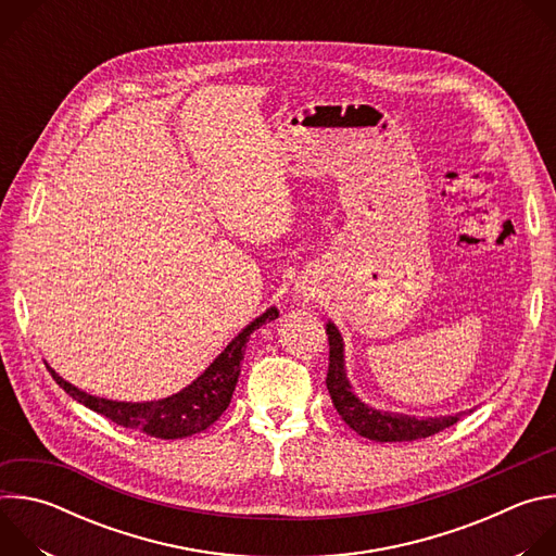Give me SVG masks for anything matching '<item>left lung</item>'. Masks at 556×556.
Here are the masks:
<instances>
[{"mask_svg":"<svg viewBox=\"0 0 556 556\" xmlns=\"http://www.w3.org/2000/svg\"><path fill=\"white\" fill-rule=\"evenodd\" d=\"M326 332L330 341V367L326 378L330 399L339 416L345 420V425H350V429H354L358 435L376 442H412L444 431L459 420L462 414L440 418H416L407 414H389L367 407L356 399V393L352 391V384L348 380L341 332L332 321H328Z\"/></svg>","mask_w":556,"mask_h":556,"instance_id":"8db88e82","label":"left lung"}]
</instances>
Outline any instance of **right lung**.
<instances>
[{
  "mask_svg": "<svg viewBox=\"0 0 556 556\" xmlns=\"http://www.w3.org/2000/svg\"><path fill=\"white\" fill-rule=\"evenodd\" d=\"M279 316L277 307H268L262 316H257L251 326H247L240 334H237L224 352L182 391L169 395L163 401L151 403H118L99 399V395H90L78 387L63 380L48 363V371L56 380V384L70 393L74 401L86 405L88 409L110 418L118 427L142 431L151 438L161 440H178L193 433H200L208 429L228 407L232 391L242 371V361L247 352V343L255 330H260L264 324L275 321Z\"/></svg>",
  "mask_w": 556,
  "mask_h": 556,
  "instance_id": "obj_1",
  "label": "right lung"
}]
</instances>
